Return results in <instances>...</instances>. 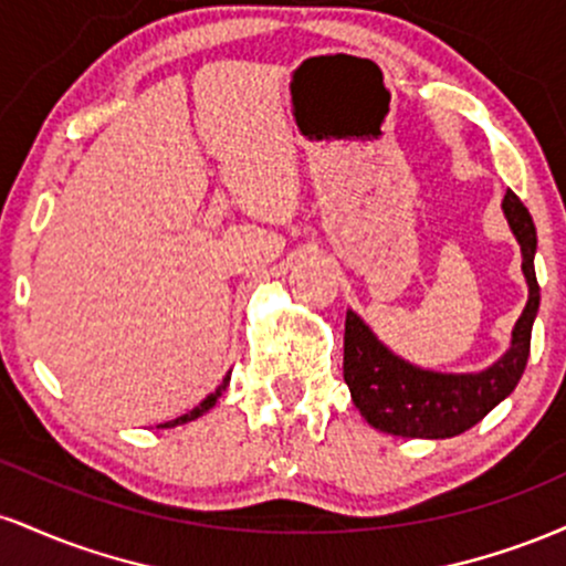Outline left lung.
<instances>
[{
    "label": "left lung",
    "instance_id": "left-lung-1",
    "mask_svg": "<svg viewBox=\"0 0 566 566\" xmlns=\"http://www.w3.org/2000/svg\"><path fill=\"white\" fill-rule=\"evenodd\" d=\"M503 212L513 237L522 244V271L530 301L513 327L509 354L479 375H441L407 365L394 356L354 311L346 314L343 335V378L359 412L373 428L407 439H450L476 426L490 409L522 380L530 359L532 322L541 308V284L535 276L537 233L527 207L505 191Z\"/></svg>",
    "mask_w": 566,
    "mask_h": 566
}]
</instances>
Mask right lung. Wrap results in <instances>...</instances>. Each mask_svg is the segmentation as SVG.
<instances>
[{
  "mask_svg": "<svg viewBox=\"0 0 566 566\" xmlns=\"http://www.w3.org/2000/svg\"><path fill=\"white\" fill-rule=\"evenodd\" d=\"M229 380H231V375H226V378H223V382H220V386L216 388V394H210V396H207V399H205V401H201V405H199V407H193V409H191V412H188V415H180V418H175V420H170V423H165V426H161V428L184 426V423H191V420H197V418H199V415H205V412H207V409H210L212 405H216V401H218V396L226 391V386H229Z\"/></svg>",
  "mask_w": 566,
  "mask_h": 566,
  "instance_id": "right-lung-1",
  "label": "right lung"
}]
</instances>
